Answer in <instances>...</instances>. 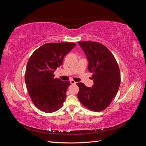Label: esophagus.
Masks as SVG:
<instances>
[{"instance_id": "esophagus-1", "label": "esophagus", "mask_w": 146, "mask_h": 146, "mask_svg": "<svg viewBox=\"0 0 146 146\" xmlns=\"http://www.w3.org/2000/svg\"><path fill=\"white\" fill-rule=\"evenodd\" d=\"M70 83H71L72 85H76V82H75L74 80H70Z\"/></svg>"}]
</instances>
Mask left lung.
Listing matches in <instances>:
<instances>
[{"label":"left lung","mask_w":146,"mask_h":146,"mask_svg":"<svg viewBox=\"0 0 146 146\" xmlns=\"http://www.w3.org/2000/svg\"><path fill=\"white\" fill-rule=\"evenodd\" d=\"M89 61L92 73V88L78 83V98L90 110L101 111L107 108L116 95L121 84L120 70L112 53L102 44L93 41L78 42Z\"/></svg>","instance_id":"8db88e82"}]
</instances>
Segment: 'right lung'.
Here are the masks:
<instances>
[{
  "label": "right lung",
  "instance_id": "1",
  "mask_svg": "<svg viewBox=\"0 0 146 146\" xmlns=\"http://www.w3.org/2000/svg\"><path fill=\"white\" fill-rule=\"evenodd\" d=\"M76 46L74 42L47 43L30 56L25 82L33 104L41 111L53 113L62 107L70 83L54 78V73L63 64L64 57Z\"/></svg>",
  "mask_w": 146,
  "mask_h": 146
}]
</instances>
